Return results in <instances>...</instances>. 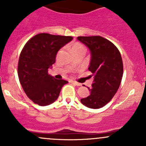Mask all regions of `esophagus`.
<instances>
[{"label":"esophagus","mask_w":146,"mask_h":146,"mask_svg":"<svg viewBox=\"0 0 146 146\" xmlns=\"http://www.w3.org/2000/svg\"><path fill=\"white\" fill-rule=\"evenodd\" d=\"M71 82H72V83L75 84L76 85H77V86H81V83H80V82H78L76 81H73V80H72Z\"/></svg>","instance_id":"obj_1"}]
</instances>
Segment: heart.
<instances>
[{
	"label": "heart",
	"instance_id": "1",
	"mask_svg": "<svg viewBox=\"0 0 146 146\" xmlns=\"http://www.w3.org/2000/svg\"><path fill=\"white\" fill-rule=\"evenodd\" d=\"M71 51L73 54H76L78 52H85V47L82 44L80 43V42H75V43L72 44H71ZM61 52V50H60L58 52V55H59Z\"/></svg>",
	"mask_w": 146,
	"mask_h": 146
}]
</instances>
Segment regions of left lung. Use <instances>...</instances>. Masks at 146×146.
<instances>
[{
	"label": "left lung",
	"mask_w": 146,
	"mask_h": 146,
	"mask_svg": "<svg viewBox=\"0 0 146 146\" xmlns=\"http://www.w3.org/2000/svg\"><path fill=\"white\" fill-rule=\"evenodd\" d=\"M80 42L90 50L91 60L88 70L93 77L90 95L80 100L91 109L105 106L118 90L123 76V61L117 47L100 36H78Z\"/></svg>",
	"instance_id": "1"
}]
</instances>
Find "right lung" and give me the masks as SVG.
Instances as JSON below:
<instances>
[{
	"mask_svg": "<svg viewBox=\"0 0 146 146\" xmlns=\"http://www.w3.org/2000/svg\"><path fill=\"white\" fill-rule=\"evenodd\" d=\"M73 39L70 36L41 33L31 38L19 58V80L27 96L34 103L46 106L57 100L68 81L55 79L48 69L56 61L58 50Z\"/></svg>",
	"mask_w": 146,
	"mask_h": 146,
	"instance_id": "right-lung-1",
	"label": "right lung"
}]
</instances>
